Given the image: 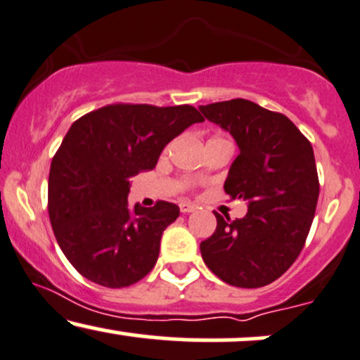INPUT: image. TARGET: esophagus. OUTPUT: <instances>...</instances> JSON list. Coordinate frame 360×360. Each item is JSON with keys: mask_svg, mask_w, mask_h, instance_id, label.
<instances>
[{"mask_svg": "<svg viewBox=\"0 0 360 360\" xmlns=\"http://www.w3.org/2000/svg\"><path fill=\"white\" fill-rule=\"evenodd\" d=\"M179 210H181V213H193V211L194 210H196V207H194L193 205H191V202H186V201H183V202H181V205H179Z\"/></svg>", "mask_w": 360, "mask_h": 360, "instance_id": "obj_1", "label": "esophagus"}]
</instances>
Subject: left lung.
Listing matches in <instances>:
<instances>
[{
  "label": "left lung",
  "mask_w": 360,
  "mask_h": 360,
  "mask_svg": "<svg viewBox=\"0 0 360 360\" xmlns=\"http://www.w3.org/2000/svg\"><path fill=\"white\" fill-rule=\"evenodd\" d=\"M199 110L236 141L240 154L224 191L248 205L245 218L235 221L214 213L218 224L201 241L202 259L233 287H265L292 266L314 221L319 199L314 149L288 117L245 98Z\"/></svg>",
  "instance_id": "obj_1"
}]
</instances>
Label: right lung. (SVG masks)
Wrapping results in <instances>:
<instances>
[{
    "label": "right lung",
    "mask_w": 360,
    "mask_h": 360,
    "mask_svg": "<svg viewBox=\"0 0 360 360\" xmlns=\"http://www.w3.org/2000/svg\"><path fill=\"white\" fill-rule=\"evenodd\" d=\"M191 105L115 103L72 124L49 177V214L60 248L94 283L122 288L153 270L179 207L129 206L131 177L153 171L172 139L202 122Z\"/></svg>",
    "instance_id": "obj_1"
}]
</instances>
